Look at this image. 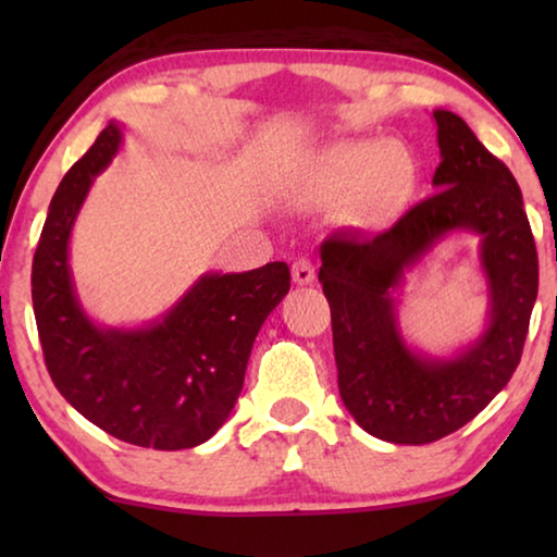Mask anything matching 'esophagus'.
<instances>
[{
    "label": "esophagus",
    "mask_w": 557,
    "mask_h": 557,
    "mask_svg": "<svg viewBox=\"0 0 557 557\" xmlns=\"http://www.w3.org/2000/svg\"><path fill=\"white\" fill-rule=\"evenodd\" d=\"M292 276L299 286H307L314 281V265H311V261H307V258H299V261H294L292 265Z\"/></svg>",
    "instance_id": "obj_1"
}]
</instances>
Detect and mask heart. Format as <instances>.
Returning <instances> with one entry per match:
<instances>
[{"label": "heart", "instance_id": "b5f03b06", "mask_svg": "<svg viewBox=\"0 0 557 557\" xmlns=\"http://www.w3.org/2000/svg\"><path fill=\"white\" fill-rule=\"evenodd\" d=\"M416 166L398 141H352L330 149L322 159L324 187L334 195H352L364 220H383L406 200Z\"/></svg>", "mask_w": 557, "mask_h": 557}]
</instances>
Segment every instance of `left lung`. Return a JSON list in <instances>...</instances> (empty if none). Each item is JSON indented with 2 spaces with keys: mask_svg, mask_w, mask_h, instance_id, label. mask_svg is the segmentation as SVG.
I'll return each instance as SVG.
<instances>
[{
  "mask_svg": "<svg viewBox=\"0 0 557 557\" xmlns=\"http://www.w3.org/2000/svg\"><path fill=\"white\" fill-rule=\"evenodd\" d=\"M433 119L441 149L433 174L438 193L375 238L334 233L319 250L345 408L370 436L413 446L459 431L509 383L537 299V250L520 185L461 116L436 109ZM454 230L483 238L491 322L476 343L441 361L405 345L392 292L405 271Z\"/></svg>",
  "mask_w": 557,
  "mask_h": 557,
  "instance_id": "obj_1",
  "label": "left lung"
}]
</instances>
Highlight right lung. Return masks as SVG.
<instances>
[{
    "instance_id": "obj_1",
    "label": "right lung",
    "mask_w": 557,
    "mask_h": 557,
    "mask_svg": "<svg viewBox=\"0 0 557 557\" xmlns=\"http://www.w3.org/2000/svg\"><path fill=\"white\" fill-rule=\"evenodd\" d=\"M111 124L52 197L33 258V307L45 364L60 395L126 444L180 451L200 446L238 400L256 334L292 286L284 261L246 273H205L159 322L98 326L75 296L67 243L98 172L119 151Z\"/></svg>"
}]
</instances>
